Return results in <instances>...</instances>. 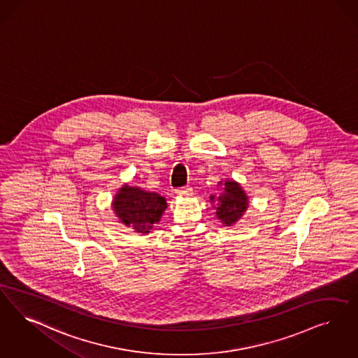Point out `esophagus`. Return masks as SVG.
Returning a JSON list of instances; mask_svg holds the SVG:
<instances>
[{"label": "esophagus", "mask_w": 358, "mask_h": 358, "mask_svg": "<svg viewBox=\"0 0 358 358\" xmlns=\"http://www.w3.org/2000/svg\"><path fill=\"white\" fill-rule=\"evenodd\" d=\"M176 194L178 196H187V194H192V187L190 186H182V187H178L176 190Z\"/></svg>", "instance_id": "1"}]
</instances>
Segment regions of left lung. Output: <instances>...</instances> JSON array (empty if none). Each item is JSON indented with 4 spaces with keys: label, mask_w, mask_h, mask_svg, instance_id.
I'll use <instances>...</instances> for the list:
<instances>
[{
    "label": "left lung",
    "mask_w": 358,
    "mask_h": 358,
    "mask_svg": "<svg viewBox=\"0 0 358 358\" xmlns=\"http://www.w3.org/2000/svg\"><path fill=\"white\" fill-rule=\"evenodd\" d=\"M221 184L222 181L220 182V185ZM210 201L215 203L213 208H215L217 218L225 227L234 225L243 217L249 206L248 196L243 192L241 185L236 181H229V180L224 182L222 193L218 197L210 196Z\"/></svg>",
    "instance_id": "1"
}]
</instances>
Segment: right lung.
Masks as SVG:
<instances>
[{
	"instance_id": "obj_1",
	"label": "right lung",
	"mask_w": 358,
	"mask_h": 358,
	"mask_svg": "<svg viewBox=\"0 0 358 358\" xmlns=\"http://www.w3.org/2000/svg\"><path fill=\"white\" fill-rule=\"evenodd\" d=\"M166 206V200L158 193L129 185L118 189L112 202L118 220L140 234H146L153 229Z\"/></svg>"
}]
</instances>
